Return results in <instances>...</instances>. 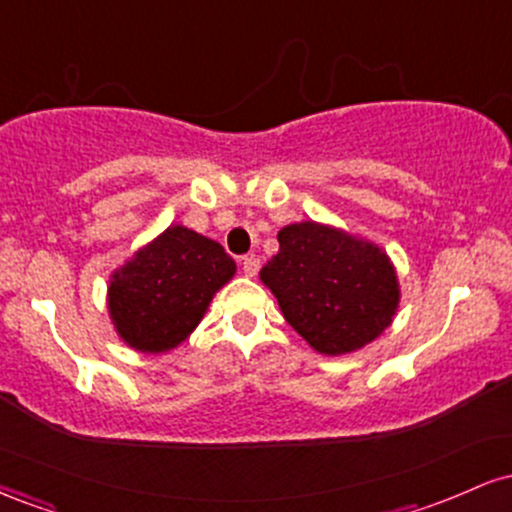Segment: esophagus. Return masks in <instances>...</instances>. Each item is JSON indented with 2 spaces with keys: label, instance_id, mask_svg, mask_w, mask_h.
Here are the masks:
<instances>
[{
  "label": "esophagus",
  "instance_id": "1",
  "mask_svg": "<svg viewBox=\"0 0 512 512\" xmlns=\"http://www.w3.org/2000/svg\"><path fill=\"white\" fill-rule=\"evenodd\" d=\"M243 272H245V276H255L257 272H260V260H257L255 255H245L243 257Z\"/></svg>",
  "mask_w": 512,
  "mask_h": 512
}]
</instances>
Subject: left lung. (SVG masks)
<instances>
[{"instance_id":"obj_1","label":"left lung","mask_w":512,"mask_h":512,"mask_svg":"<svg viewBox=\"0 0 512 512\" xmlns=\"http://www.w3.org/2000/svg\"><path fill=\"white\" fill-rule=\"evenodd\" d=\"M276 238L279 252L260 279L315 351L351 354L390 327L399 281L383 248L315 221L284 226Z\"/></svg>"}]
</instances>
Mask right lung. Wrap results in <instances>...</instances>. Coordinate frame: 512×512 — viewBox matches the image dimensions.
I'll use <instances>...</instances> for the list:
<instances>
[{
	"mask_svg": "<svg viewBox=\"0 0 512 512\" xmlns=\"http://www.w3.org/2000/svg\"><path fill=\"white\" fill-rule=\"evenodd\" d=\"M233 274L236 262L216 240L175 223L110 276V320L127 346L163 354L190 337Z\"/></svg>",
	"mask_w": 512,
	"mask_h": 512,
	"instance_id": "obj_1",
	"label": "right lung"
}]
</instances>
